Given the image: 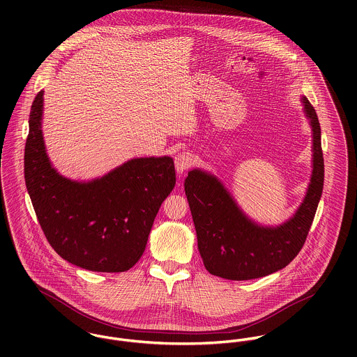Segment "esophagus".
Listing matches in <instances>:
<instances>
[{
    "label": "esophagus",
    "mask_w": 357,
    "mask_h": 357,
    "mask_svg": "<svg viewBox=\"0 0 357 357\" xmlns=\"http://www.w3.org/2000/svg\"><path fill=\"white\" fill-rule=\"evenodd\" d=\"M194 165V156L190 153H180L174 158V166L178 174H183L185 170H188Z\"/></svg>",
    "instance_id": "esophagus-1"
}]
</instances>
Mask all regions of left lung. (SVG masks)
<instances>
[{"mask_svg":"<svg viewBox=\"0 0 357 357\" xmlns=\"http://www.w3.org/2000/svg\"><path fill=\"white\" fill-rule=\"evenodd\" d=\"M313 130V172L305 199L287 222L258 227L235 204L224 185L202 170H191L184 190L197 229L204 268L229 280H250L289 265L305 243L324 183L320 123L313 105L303 99Z\"/></svg>","mask_w":357,"mask_h":357,"instance_id":"left-lung-1","label":"left lung"}]
</instances>
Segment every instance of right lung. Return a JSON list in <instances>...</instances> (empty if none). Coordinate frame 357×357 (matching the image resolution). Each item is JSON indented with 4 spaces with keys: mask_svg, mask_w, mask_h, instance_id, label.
<instances>
[{
    "mask_svg": "<svg viewBox=\"0 0 357 357\" xmlns=\"http://www.w3.org/2000/svg\"><path fill=\"white\" fill-rule=\"evenodd\" d=\"M36 96L24 149V180L52 249L95 272H125L144 253L155 215L176 184L170 156L132 159L102 178L77 183L51 166Z\"/></svg>",
    "mask_w": 357,
    "mask_h": 357,
    "instance_id": "1",
    "label": "right lung"
}]
</instances>
